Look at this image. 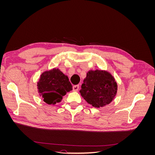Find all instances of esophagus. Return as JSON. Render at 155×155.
<instances>
[{"mask_svg": "<svg viewBox=\"0 0 155 155\" xmlns=\"http://www.w3.org/2000/svg\"><path fill=\"white\" fill-rule=\"evenodd\" d=\"M79 85H74L72 88H73V91H76H76H78L79 90Z\"/></svg>", "mask_w": 155, "mask_h": 155, "instance_id": "34e87169", "label": "esophagus"}]
</instances>
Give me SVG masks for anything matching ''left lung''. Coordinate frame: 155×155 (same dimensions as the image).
<instances>
[{
  "label": "left lung",
  "instance_id": "left-lung-1",
  "mask_svg": "<svg viewBox=\"0 0 155 155\" xmlns=\"http://www.w3.org/2000/svg\"><path fill=\"white\" fill-rule=\"evenodd\" d=\"M117 92V84L111 74L103 70L89 71L80 93L88 104L99 108L109 104Z\"/></svg>",
  "mask_w": 155,
  "mask_h": 155
}]
</instances>
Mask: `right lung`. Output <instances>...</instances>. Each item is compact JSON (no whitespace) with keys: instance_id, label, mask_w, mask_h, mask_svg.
<instances>
[{"instance_id":"obj_1","label":"right lung","mask_w":155,"mask_h":155,"mask_svg":"<svg viewBox=\"0 0 155 155\" xmlns=\"http://www.w3.org/2000/svg\"><path fill=\"white\" fill-rule=\"evenodd\" d=\"M37 87L43 101L49 105L61 101L63 97L72 89L68 77L55 68L42 74Z\"/></svg>"}]
</instances>
